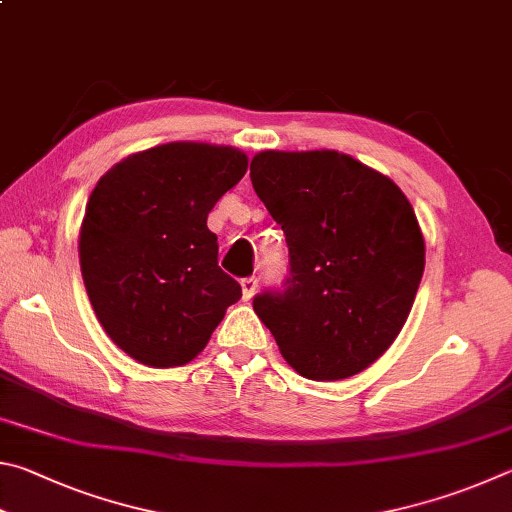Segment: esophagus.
I'll use <instances>...</instances> for the list:
<instances>
[{"label": "esophagus", "mask_w": 512, "mask_h": 512, "mask_svg": "<svg viewBox=\"0 0 512 512\" xmlns=\"http://www.w3.org/2000/svg\"><path fill=\"white\" fill-rule=\"evenodd\" d=\"M240 285H242V297H245V301H249L258 290V279L256 276H247V279H242Z\"/></svg>", "instance_id": "obj_1"}]
</instances>
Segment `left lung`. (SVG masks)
I'll list each match as a JSON object with an SVG mask.
<instances>
[{
  "instance_id": "1",
  "label": "left lung",
  "mask_w": 512,
  "mask_h": 512,
  "mask_svg": "<svg viewBox=\"0 0 512 512\" xmlns=\"http://www.w3.org/2000/svg\"><path fill=\"white\" fill-rule=\"evenodd\" d=\"M249 177L290 249V274L256 294L254 312L303 378L364 371L398 337L423 279L405 193L335 150L258 152Z\"/></svg>"
}]
</instances>
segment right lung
I'll list each match as a JSON object with an SVG mask.
<instances>
[{
    "mask_svg": "<svg viewBox=\"0 0 512 512\" xmlns=\"http://www.w3.org/2000/svg\"><path fill=\"white\" fill-rule=\"evenodd\" d=\"M245 170L236 148L166 143L123 159L89 195L78 245L85 288L105 333L137 362H191L242 297L220 270L206 218Z\"/></svg>",
    "mask_w": 512,
    "mask_h": 512,
    "instance_id": "right-lung-1",
    "label": "right lung"
}]
</instances>
